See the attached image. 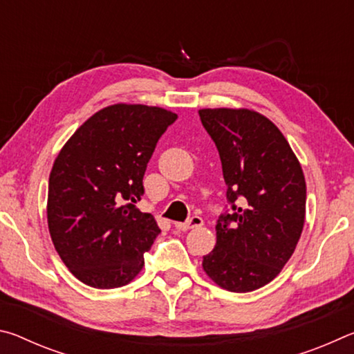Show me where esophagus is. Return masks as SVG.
I'll use <instances>...</instances> for the list:
<instances>
[{
	"mask_svg": "<svg viewBox=\"0 0 354 354\" xmlns=\"http://www.w3.org/2000/svg\"><path fill=\"white\" fill-rule=\"evenodd\" d=\"M201 225H203V218L196 217L195 215V217H192L190 220L184 221V223H175V227L179 231H189V230H192V227H198Z\"/></svg>",
	"mask_w": 354,
	"mask_h": 354,
	"instance_id": "esophagus-1",
	"label": "esophagus"
}]
</instances>
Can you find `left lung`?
I'll return each mask as SVG.
<instances>
[{
	"label": "left lung",
	"mask_w": 354,
	"mask_h": 354,
	"mask_svg": "<svg viewBox=\"0 0 354 354\" xmlns=\"http://www.w3.org/2000/svg\"><path fill=\"white\" fill-rule=\"evenodd\" d=\"M218 149L232 211L217 220L203 270L221 289L251 292L278 277L295 251L306 214V181L283 133L250 109H201Z\"/></svg>",
	"instance_id": "left-lung-1"
}]
</instances>
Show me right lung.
I'll use <instances>...</instances> for the list:
<instances>
[{
    "instance_id": "1",
    "label": "right lung",
    "mask_w": 354,
    "mask_h": 354,
    "mask_svg": "<svg viewBox=\"0 0 354 354\" xmlns=\"http://www.w3.org/2000/svg\"><path fill=\"white\" fill-rule=\"evenodd\" d=\"M178 118L162 107L113 104L84 122L53 164L48 227L65 266L84 284L115 289L142 270L160 232L136 203L156 143Z\"/></svg>"
}]
</instances>
